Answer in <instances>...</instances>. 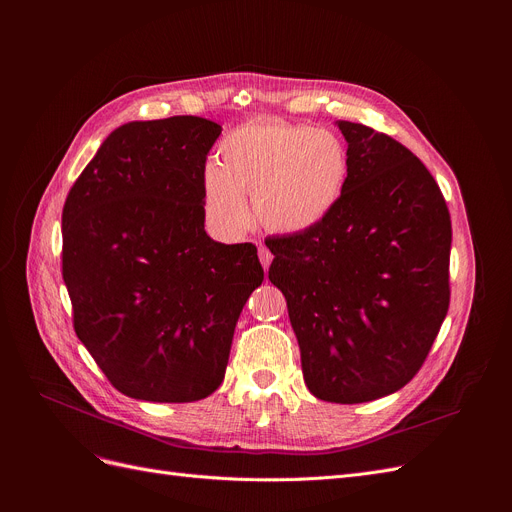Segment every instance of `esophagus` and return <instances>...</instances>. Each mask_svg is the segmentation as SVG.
<instances>
[{
	"label": "esophagus",
	"instance_id": "1",
	"mask_svg": "<svg viewBox=\"0 0 512 512\" xmlns=\"http://www.w3.org/2000/svg\"><path fill=\"white\" fill-rule=\"evenodd\" d=\"M259 261L263 265V270H267V267H270V263H272V253L265 245H259Z\"/></svg>",
	"mask_w": 512,
	"mask_h": 512
}]
</instances>
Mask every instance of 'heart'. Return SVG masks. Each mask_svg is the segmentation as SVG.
<instances>
[{
    "mask_svg": "<svg viewBox=\"0 0 512 512\" xmlns=\"http://www.w3.org/2000/svg\"><path fill=\"white\" fill-rule=\"evenodd\" d=\"M348 182V155L332 132L307 124L253 120L232 128L203 174L209 224L238 234L257 220L274 232L299 234L324 222Z\"/></svg>",
    "mask_w": 512,
    "mask_h": 512,
    "instance_id": "obj_1",
    "label": "heart"
}]
</instances>
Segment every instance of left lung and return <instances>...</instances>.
I'll use <instances>...</instances> for the list:
<instances>
[{
	"instance_id": "obj_1",
	"label": "left lung",
	"mask_w": 512,
	"mask_h": 512,
	"mask_svg": "<svg viewBox=\"0 0 512 512\" xmlns=\"http://www.w3.org/2000/svg\"><path fill=\"white\" fill-rule=\"evenodd\" d=\"M348 182L315 228L267 238L303 378L321 400L357 405L407 386L450 303V213L438 182L405 145L338 122Z\"/></svg>"
}]
</instances>
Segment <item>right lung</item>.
I'll use <instances>...</instances> for the list:
<instances>
[{
	"label": "right lung",
	"instance_id": "right-lung-1",
	"mask_svg": "<svg viewBox=\"0 0 512 512\" xmlns=\"http://www.w3.org/2000/svg\"><path fill=\"white\" fill-rule=\"evenodd\" d=\"M220 132L197 116L128 122L66 197L74 332L130 398L193 402L218 390L240 311L263 282L255 245L205 232L203 174Z\"/></svg>",
	"mask_w": 512,
	"mask_h": 512
}]
</instances>
